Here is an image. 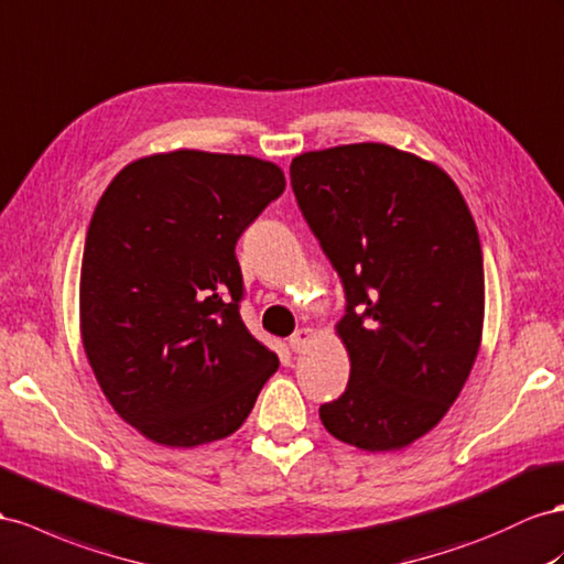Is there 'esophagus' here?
Listing matches in <instances>:
<instances>
[{
  "mask_svg": "<svg viewBox=\"0 0 564 564\" xmlns=\"http://www.w3.org/2000/svg\"><path fill=\"white\" fill-rule=\"evenodd\" d=\"M313 337H315V332H313V329H308V327L296 329V332L292 334V337H289V348H292L294 354L306 351L308 344L313 341Z\"/></svg>",
  "mask_w": 564,
  "mask_h": 564,
  "instance_id": "esophagus-1",
  "label": "esophagus"
}]
</instances>
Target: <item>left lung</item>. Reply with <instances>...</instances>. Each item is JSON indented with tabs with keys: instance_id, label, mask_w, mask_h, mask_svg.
I'll list each match as a JSON object with an SVG mask.
<instances>
[{
	"instance_id": "8db88e82",
	"label": "left lung",
	"mask_w": 564,
	"mask_h": 564,
	"mask_svg": "<svg viewBox=\"0 0 564 564\" xmlns=\"http://www.w3.org/2000/svg\"><path fill=\"white\" fill-rule=\"evenodd\" d=\"M289 175L346 294L351 377L319 420L362 451L403 448L446 415L479 351L477 225L438 165L387 144L308 151Z\"/></svg>"
}]
</instances>
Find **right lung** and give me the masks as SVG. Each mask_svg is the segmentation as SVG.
I'll return each instance as SVG.
<instances>
[{
    "mask_svg": "<svg viewBox=\"0 0 564 564\" xmlns=\"http://www.w3.org/2000/svg\"><path fill=\"white\" fill-rule=\"evenodd\" d=\"M284 192L253 156L180 149L120 171L89 220L80 334L128 424L171 448L237 432L278 356L239 315L237 239Z\"/></svg>",
    "mask_w": 564,
    "mask_h": 564,
    "instance_id": "obj_1",
    "label": "right lung"
}]
</instances>
